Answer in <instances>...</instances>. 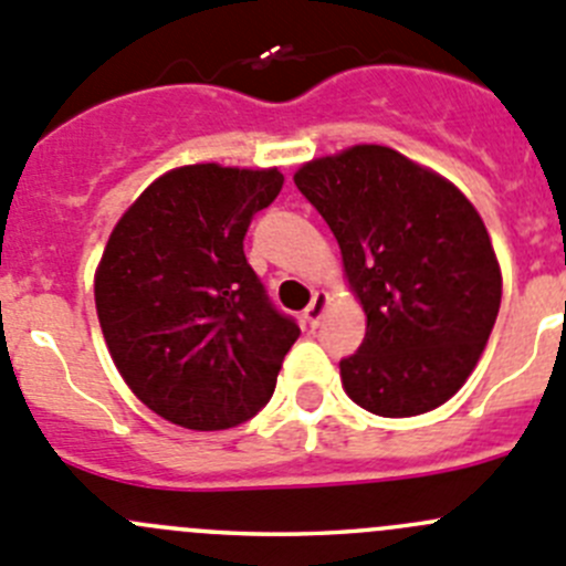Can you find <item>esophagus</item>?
I'll use <instances>...</instances> for the list:
<instances>
[{"label":"esophagus","instance_id":"obj_1","mask_svg":"<svg viewBox=\"0 0 566 566\" xmlns=\"http://www.w3.org/2000/svg\"><path fill=\"white\" fill-rule=\"evenodd\" d=\"M324 310H326V295L324 293H313L310 307L304 310V324H307L310 329H315V326L321 324V318H324Z\"/></svg>","mask_w":566,"mask_h":566}]
</instances>
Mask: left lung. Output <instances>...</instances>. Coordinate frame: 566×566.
I'll use <instances>...</instances> for the list:
<instances>
[{
	"mask_svg": "<svg viewBox=\"0 0 566 566\" xmlns=\"http://www.w3.org/2000/svg\"><path fill=\"white\" fill-rule=\"evenodd\" d=\"M293 181L335 234L366 310V337L340 360L346 394L385 419L447 402L483 355L503 295L474 206L379 145L304 164Z\"/></svg>",
	"mask_w": 566,
	"mask_h": 566,
	"instance_id": "8db88e82",
	"label": "left lung"
}]
</instances>
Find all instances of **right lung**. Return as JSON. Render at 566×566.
I'll return each mask as SVG.
<instances>
[{"mask_svg": "<svg viewBox=\"0 0 566 566\" xmlns=\"http://www.w3.org/2000/svg\"><path fill=\"white\" fill-rule=\"evenodd\" d=\"M282 184L279 170L178 167L111 231L94 279L99 326L130 390L172 424L226 430L256 416L298 340L242 251Z\"/></svg>", "mask_w": 566, "mask_h": 566, "instance_id": "right-lung-1", "label": "right lung"}]
</instances>
